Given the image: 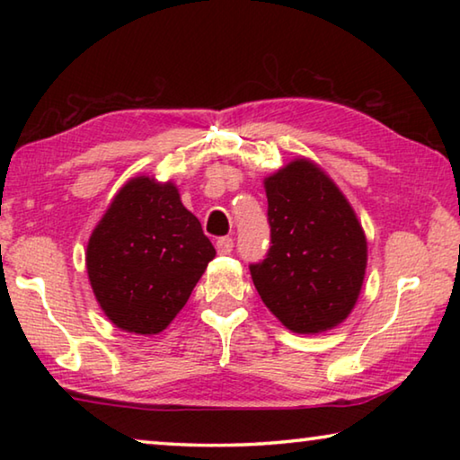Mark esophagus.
<instances>
[{"label": "esophagus", "mask_w": 460, "mask_h": 460, "mask_svg": "<svg viewBox=\"0 0 460 460\" xmlns=\"http://www.w3.org/2000/svg\"><path fill=\"white\" fill-rule=\"evenodd\" d=\"M217 252L221 255H227L233 252V239L231 237H221L217 239Z\"/></svg>", "instance_id": "esophagus-1"}]
</instances>
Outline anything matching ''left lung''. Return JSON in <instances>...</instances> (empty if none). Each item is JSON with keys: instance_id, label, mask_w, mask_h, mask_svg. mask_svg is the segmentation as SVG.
Wrapping results in <instances>:
<instances>
[{"instance_id": "8db88e82", "label": "left lung", "mask_w": 460, "mask_h": 460, "mask_svg": "<svg viewBox=\"0 0 460 460\" xmlns=\"http://www.w3.org/2000/svg\"><path fill=\"white\" fill-rule=\"evenodd\" d=\"M271 245L252 263L263 305L286 329L331 331L351 314L367 268V239L351 202L308 158L263 178Z\"/></svg>"}]
</instances>
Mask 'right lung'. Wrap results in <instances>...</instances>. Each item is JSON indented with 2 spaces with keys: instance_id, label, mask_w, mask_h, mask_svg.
<instances>
[{
  "instance_id": "obj_1",
  "label": "right lung",
  "mask_w": 460,
  "mask_h": 460,
  "mask_svg": "<svg viewBox=\"0 0 460 460\" xmlns=\"http://www.w3.org/2000/svg\"><path fill=\"white\" fill-rule=\"evenodd\" d=\"M215 253L176 184L142 174L113 197L84 261L109 321L126 332L158 334L181 313Z\"/></svg>"
}]
</instances>
